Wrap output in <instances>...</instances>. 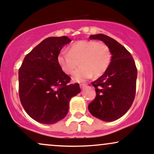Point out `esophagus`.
Wrapping results in <instances>:
<instances>
[{
	"label": "esophagus",
	"instance_id": "esophagus-1",
	"mask_svg": "<svg viewBox=\"0 0 154 154\" xmlns=\"http://www.w3.org/2000/svg\"><path fill=\"white\" fill-rule=\"evenodd\" d=\"M87 86V85L86 84H84V83H82V84H79V87H80L81 89H83L85 87H86Z\"/></svg>",
	"mask_w": 154,
	"mask_h": 154
}]
</instances>
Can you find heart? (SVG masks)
<instances>
[{
  "label": "heart",
  "instance_id": "b5f03b06",
  "mask_svg": "<svg viewBox=\"0 0 154 154\" xmlns=\"http://www.w3.org/2000/svg\"><path fill=\"white\" fill-rule=\"evenodd\" d=\"M111 61L109 47L103 42L84 40L76 42L69 51H63L58 56V62L67 75H72L77 66L73 79L82 82L92 76L99 77L109 68Z\"/></svg>",
  "mask_w": 154,
  "mask_h": 154
}]
</instances>
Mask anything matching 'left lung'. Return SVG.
I'll return each instance as SVG.
<instances>
[{
  "label": "left lung",
  "mask_w": 154,
  "mask_h": 154,
  "mask_svg": "<svg viewBox=\"0 0 154 154\" xmlns=\"http://www.w3.org/2000/svg\"><path fill=\"white\" fill-rule=\"evenodd\" d=\"M109 47L111 61L101 77L92 82L96 93L88 105L91 114L105 122L118 119L131 107L135 99L137 70L130 53L115 40L103 34L90 36Z\"/></svg>",
  "instance_id": "left-lung-1"
}]
</instances>
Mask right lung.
Returning a JSON list of instances; mask_svg holds the SVG:
<instances>
[{"mask_svg":"<svg viewBox=\"0 0 154 154\" xmlns=\"http://www.w3.org/2000/svg\"><path fill=\"white\" fill-rule=\"evenodd\" d=\"M72 40L66 36L43 40L24 57L19 69V95L27 114L43 124H54L66 116L69 100L80 93L58 62L60 51Z\"/></svg>","mask_w":154,"mask_h":154,"instance_id":"obj_1","label":"right lung"}]
</instances>
